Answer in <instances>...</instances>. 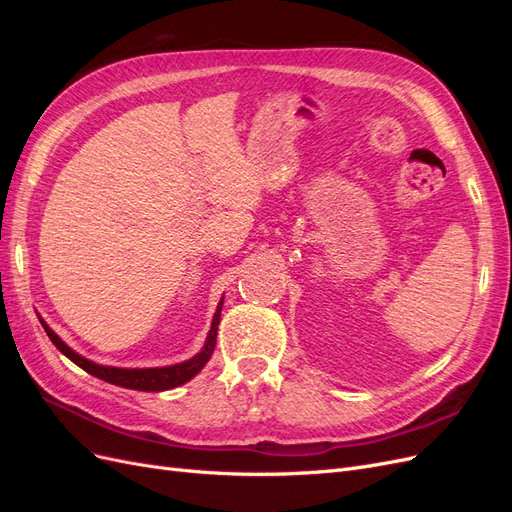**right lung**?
Listing matches in <instances>:
<instances>
[{
  "instance_id": "add662e5",
  "label": "right lung",
  "mask_w": 512,
  "mask_h": 512,
  "mask_svg": "<svg viewBox=\"0 0 512 512\" xmlns=\"http://www.w3.org/2000/svg\"><path fill=\"white\" fill-rule=\"evenodd\" d=\"M222 303H224V297L220 299L218 309H215L213 320H211V329L207 333L205 346L200 348V352H196L192 359H188V361L166 365V367H134L132 369V367H111V365L94 363V361L85 359V356H81L76 350H72L64 342V339H61L42 318H40V324L44 327L46 335H49L51 342L55 344V348L61 354H66L74 365H79L81 369H85L87 374L96 376L104 382H111L115 386H123V389L153 393V391L175 389V386L190 382L198 374V371L207 365V361L211 359V354L215 350V339H218V324H220V318H222Z\"/></svg>"
}]
</instances>
